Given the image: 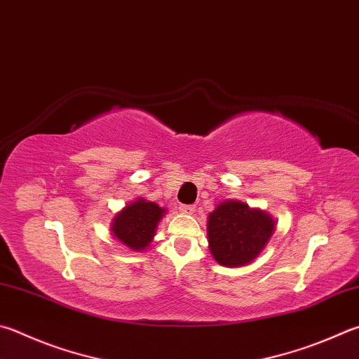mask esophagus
Returning <instances> with one entry per match:
<instances>
[{
  "label": "esophagus",
  "instance_id": "obj_1",
  "mask_svg": "<svg viewBox=\"0 0 359 359\" xmlns=\"http://www.w3.org/2000/svg\"><path fill=\"white\" fill-rule=\"evenodd\" d=\"M179 210L184 212V213H193L194 210H196V207L191 205V204H180Z\"/></svg>",
  "mask_w": 359,
  "mask_h": 359
}]
</instances>
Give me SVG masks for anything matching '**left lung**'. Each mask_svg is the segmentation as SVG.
Listing matches in <instances>:
<instances>
[{"label":"left lung","instance_id":"1","mask_svg":"<svg viewBox=\"0 0 359 359\" xmlns=\"http://www.w3.org/2000/svg\"><path fill=\"white\" fill-rule=\"evenodd\" d=\"M275 221L262 210L227 201L208 215V245L217 262L227 266L250 264L269 242Z\"/></svg>","mask_w":359,"mask_h":359}]
</instances>
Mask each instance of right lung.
<instances>
[{"mask_svg": "<svg viewBox=\"0 0 359 359\" xmlns=\"http://www.w3.org/2000/svg\"><path fill=\"white\" fill-rule=\"evenodd\" d=\"M165 208L155 202L138 199L128 204L113 221V233L123 245L135 251L144 250L152 242L155 227L163 217Z\"/></svg>", "mask_w": 359, "mask_h": 359, "instance_id": "right-lung-1", "label": "right lung"}]
</instances>
